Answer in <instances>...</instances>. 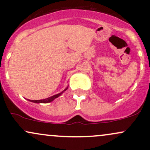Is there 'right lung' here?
Listing matches in <instances>:
<instances>
[{
  "label": "right lung",
  "mask_w": 150,
  "mask_h": 150,
  "mask_svg": "<svg viewBox=\"0 0 150 150\" xmlns=\"http://www.w3.org/2000/svg\"><path fill=\"white\" fill-rule=\"evenodd\" d=\"M68 89V87H67V88H65L64 90L63 91V92L59 93V94H56V95H53L52 96V97H50L49 98H46V99H41V100H30V101H32V102H34V103H37V104H38V103H44V104H46V103H49L51 102V101H52L54 100L55 99H56V98H58L59 96H61L62 94H63V92H65L66 89Z\"/></svg>",
  "instance_id": "add662e5"
}]
</instances>
